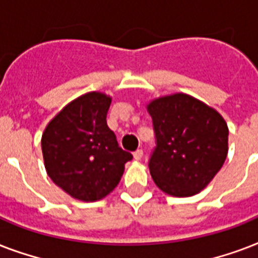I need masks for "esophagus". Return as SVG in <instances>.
Returning a JSON list of instances; mask_svg holds the SVG:
<instances>
[{
  "mask_svg": "<svg viewBox=\"0 0 258 258\" xmlns=\"http://www.w3.org/2000/svg\"><path fill=\"white\" fill-rule=\"evenodd\" d=\"M142 157H143V150L139 149V150H137L135 153H134V158H135L137 161H141Z\"/></svg>",
  "mask_w": 258,
  "mask_h": 258,
  "instance_id": "1",
  "label": "esophagus"
}]
</instances>
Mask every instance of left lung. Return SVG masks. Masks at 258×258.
<instances>
[{
	"label": "left lung",
	"instance_id": "obj_1",
	"mask_svg": "<svg viewBox=\"0 0 258 258\" xmlns=\"http://www.w3.org/2000/svg\"><path fill=\"white\" fill-rule=\"evenodd\" d=\"M147 111L157 139L149 162L155 184L174 197H191L204 190L228 155L224 117L186 93L158 97Z\"/></svg>",
	"mask_w": 258,
	"mask_h": 258
}]
</instances>
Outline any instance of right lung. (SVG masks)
Segmentation results:
<instances>
[{"mask_svg":"<svg viewBox=\"0 0 258 258\" xmlns=\"http://www.w3.org/2000/svg\"><path fill=\"white\" fill-rule=\"evenodd\" d=\"M111 97L88 92L67 104L48 123L41 138L48 175L79 201L108 196L120 182L125 162L133 159L119 147L107 125Z\"/></svg>","mask_w":258,"mask_h":258,"instance_id":"right-lung-1","label":"right lung"}]
</instances>
